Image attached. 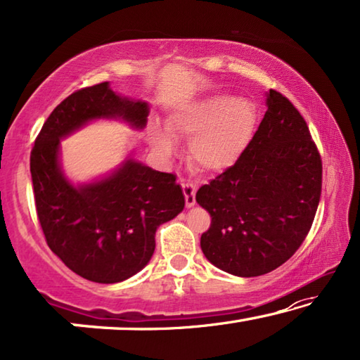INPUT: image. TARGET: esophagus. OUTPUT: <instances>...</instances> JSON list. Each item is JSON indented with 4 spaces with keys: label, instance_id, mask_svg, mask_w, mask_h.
<instances>
[{
    "label": "esophagus",
    "instance_id": "34e87169",
    "mask_svg": "<svg viewBox=\"0 0 360 360\" xmlns=\"http://www.w3.org/2000/svg\"><path fill=\"white\" fill-rule=\"evenodd\" d=\"M181 188H184L186 208H191V206H195V203H196V200H195L196 186L193 184H184V185H181Z\"/></svg>",
    "mask_w": 360,
    "mask_h": 360
}]
</instances>
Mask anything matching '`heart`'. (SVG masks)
<instances>
[{
    "label": "heart",
    "instance_id": "obj_1",
    "mask_svg": "<svg viewBox=\"0 0 360 360\" xmlns=\"http://www.w3.org/2000/svg\"><path fill=\"white\" fill-rule=\"evenodd\" d=\"M257 108L248 98L213 95L176 111L167 120L172 136L191 139L188 160L206 174H221L240 160L257 126ZM150 141L159 154L170 157L175 142L154 131Z\"/></svg>",
    "mask_w": 360,
    "mask_h": 360
}]
</instances>
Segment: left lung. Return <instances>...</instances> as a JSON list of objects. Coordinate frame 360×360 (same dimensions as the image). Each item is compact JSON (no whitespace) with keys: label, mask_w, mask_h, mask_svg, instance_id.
<instances>
[{"label":"left lung","mask_w":360,"mask_h":360,"mask_svg":"<svg viewBox=\"0 0 360 360\" xmlns=\"http://www.w3.org/2000/svg\"><path fill=\"white\" fill-rule=\"evenodd\" d=\"M267 111L240 160L196 191L211 214L201 250L236 277L280 267L307 238L321 196V157L297 108L267 93Z\"/></svg>","instance_id":"left-lung-1"}]
</instances>
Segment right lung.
I'll list each match as a JSON object with an SVG mask.
<instances>
[{"mask_svg":"<svg viewBox=\"0 0 360 360\" xmlns=\"http://www.w3.org/2000/svg\"><path fill=\"white\" fill-rule=\"evenodd\" d=\"M149 105L121 96L110 82L65 98L44 122L31 152L37 218L49 248L68 269L96 283H117L149 264L155 231L184 211L174 174L127 155L101 179L72 184L60 164V141L96 120L144 129Z\"/></svg>","mask_w":360,"mask_h":360,"instance_id":"add662e5","label":"right lung"}]
</instances>
